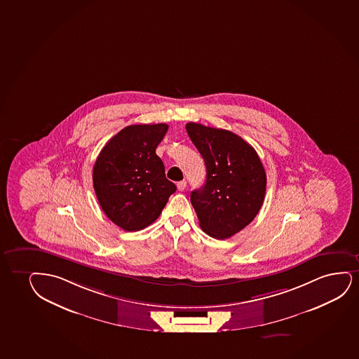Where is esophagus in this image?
<instances>
[{"label":"esophagus","mask_w":359,"mask_h":359,"mask_svg":"<svg viewBox=\"0 0 359 359\" xmlns=\"http://www.w3.org/2000/svg\"><path fill=\"white\" fill-rule=\"evenodd\" d=\"M186 187H187L186 181L178 182V183H177L178 191H184V189H186Z\"/></svg>","instance_id":"1"}]
</instances>
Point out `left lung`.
Here are the masks:
<instances>
[{
  "instance_id": "8db88e82",
  "label": "left lung",
  "mask_w": 359,
  "mask_h": 359,
  "mask_svg": "<svg viewBox=\"0 0 359 359\" xmlns=\"http://www.w3.org/2000/svg\"><path fill=\"white\" fill-rule=\"evenodd\" d=\"M188 136L206 166L204 186L191 191V203L201 229L227 239L259 214L266 193V171L256 150L233 132L186 125Z\"/></svg>"
}]
</instances>
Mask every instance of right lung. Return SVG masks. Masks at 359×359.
Here are the masks:
<instances>
[{"mask_svg":"<svg viewBox=\"0 0 359 359\" xmlns=\"http://www.w3.org/2000/svg\"><path fill=\"white\" fill-rule=\"evenodd\" d=\"M168 130L166 123L128 126L108 141L95 160V196L104 214L123 231L148 227L176 191L155 153Z\"/></svg>","mask_w":359,"mask_h":359,"instance_id":"add662e5","label":"right lung"}]
</instances>
